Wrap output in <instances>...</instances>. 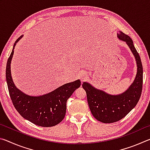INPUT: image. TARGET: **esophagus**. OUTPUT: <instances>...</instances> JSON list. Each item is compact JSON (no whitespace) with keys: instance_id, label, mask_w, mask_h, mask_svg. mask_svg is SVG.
I'll return each mask as SVG.
<instances>
[{"instance_id":"34e87169","label":"esophagus","mask_w":150,"mask_h":150,"mask_svg":"<svg viewBox=\"0 0 150 150\" xmlns=\"http://www.w3.org/2000/svg\"><path fill=\"white\" fill-rule=\"evenodd\" d=\"M87 77V74L85 72H82L80 73V77L81 79H86V77Z\"/></svg>"}]
</instances>
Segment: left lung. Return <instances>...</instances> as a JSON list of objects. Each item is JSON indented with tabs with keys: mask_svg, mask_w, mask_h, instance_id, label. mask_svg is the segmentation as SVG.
Instances as JSON below:
<instances>
[{
	"mask_svg": "<svg viewBox=\"0 0 150 150\" xmlns=\"http://www.w3.org/2000/svg\"><path fill=\"white\" fill-rule=\"evenodd\" d=\"M117 36L126 42L135 57L137 74L133 83L123 93L112 95L93 87L87 82L83 83V88L87 93L88 106L91 113L96 120L103 123H112L119 121L135 107L139 100L143 85V67L139 54L130 36L119 32Z\"/></svg>",
	"mask_w": 150,
	"mask_h": 150,
	"instance_id": "obj_1",
	"label": "left lung"
}]
</instances>
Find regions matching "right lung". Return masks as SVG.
<instances>
[{
    "mask_svg": "<svg viewBox=\"0 0 150 150\" xmlns=\"http://www.w3.org/2000/svg\"><path fill=\"white\" fill-rule=\"evenodd\" d=\"M23 37L20 36L15 42L6 68V79L8 92L13 105L24 118L35 125L52 127L63 120L66 113V103L76 88L81 86L79 79L68 83L45 95L30 96L19 90L12 81L11 63L16 43Z\"/></svg>",
    "mask_w": 150,
    "mask_h": 150,
    "instance_id": "1",
    "label": "right lung"
}]
</instances>
